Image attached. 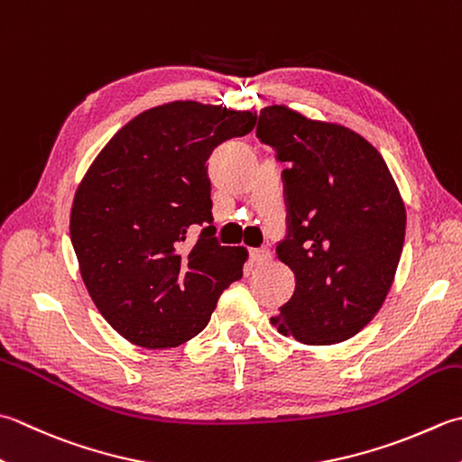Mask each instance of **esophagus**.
Masks as SVG:
<instances>
[{"mask_svg": "<svg viewBox=\"0 0 462 462\" xmlns=\"http://www.w3.org/2000/svg\"><path fill=\"white\" fill-rule=\"evenodd\" d=\"M250 258H252V262H254V264H266V262H270L273 260V252H270L268 248H256V250H252L250 252Z\"/></svg>", "mask_w": 462, "mask_h": 462, "instance_id": "1", "label": "esophagus"}]
</instances>
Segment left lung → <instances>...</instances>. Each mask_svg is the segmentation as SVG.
Returning <instances> with one entry per match:
<instances>
[{
    "label": "left lung",
    "instance_id": "8db88e82",
    "mask_svg": "<svg viewBox=\"0 0 462 462\" xmlns=\"http://www.w3.org/2000/svg\"><path fill=\"white\" fill-rule=\"evenodd\" d=\"M256 135L288 166V236L276 252L296 276L270 322L304 345H338L374 319L393 286L406 230L399 186L373 143L346 125L268 106Z\"/></svg>",
    "mask_w": 462,
    "mask_h": 462
}]
</instances>
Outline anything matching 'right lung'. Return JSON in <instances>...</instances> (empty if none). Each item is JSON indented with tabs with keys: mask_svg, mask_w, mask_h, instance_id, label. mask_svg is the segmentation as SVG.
I'll return each mask as SVG.
<instances>
[{
	"mask_svg": "<svg viewBox=\"0 0 462 462\" xmlns=\"http://www.w3.org/2000/svg\"><path fill=\"white\" fill-rule=\"evenodd\" d=\"M256 114L192 99L142 112L117 130L76 189L69 214L81 280L107 324L143 348L202 332L248 250L220 246L206 162ZM206 223L196 243L189 228Z\"/></svg>",
	"mask_w": 462,
	"mask_h": 462,
	"instance_id": "obj_1",
	"label": "right lung"
}]
</instances>
